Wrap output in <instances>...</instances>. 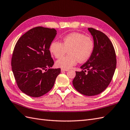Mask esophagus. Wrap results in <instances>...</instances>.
Segmentation results:
<instances>
[{"label": "esophagus", "instance_id": "obj_1", "mask_svg": "<svg viewBox=\"0 0 130 130\" xmlns=\"http://www.w3.org/2000/svg\"><path fill=\"white\" fill-rule=\"evenodd\" d=\"M68 69H61V71L62 72H63V71H68Z\"/></svg>", "mask_w": 130, "mask_h": 130}]
</instances>
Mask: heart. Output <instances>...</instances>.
<instances>
[{
    "mask_svg": "<svg viewBox=\"0 0 130 130\" xmlns=\"http://www.w3.org/2000/svg\"><path fill=\"white\" fill-rule=\"evenodd\" d=\"M93 49L92 38L78 32L71 33L65 36L61 43L54 41L50 45V51L56 59L62 57L68 51L69 55L56 62L57 67L64 69L71 68L78 61H85L92 55Z\"/></svg>",
    "mask_w": 130,
    "mask_h": 130,
    "instance_id": "heart-1",
    "label": "heart"
}]
</instances>
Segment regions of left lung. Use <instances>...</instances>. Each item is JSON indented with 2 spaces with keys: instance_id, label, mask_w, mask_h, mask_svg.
Returning a JSON list of instances; mask_svg holds the SVG:
<instances>
[{
  "instance_id": "1",
  "label": "left lung",
  "mask_w": 130,
  "mask_h": 130,
  "mask_svg": "<svg viewBox=\"0 0 130 130\" xmlns=\"http://www.w3.org/2000/svg\"><path fill=\"white\" fill-rule=\"evenodd\" d=\"M94 40V49L89 60L76 71L73 86L87 96L98 95L111 83L116 68L114 47L109 38L101 31L88 28Z\"/></svg>"
}]
</instances>
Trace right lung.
<instances>
[{
	"instance_id": "right-lung-1",
	"label": "right lung",
	"mask_w": 130,
	"mask_h": 130,
	"mask_svg": "<svg viewBox=\"0 0 130 130\" xmlns=\"http://www.w3.org/2000/svg\"><path fill=\"white\" fill-rule=\"evenodd\" d=\"M56 32L54 28L37 27L22 36L15 44L12 69L19 89L27 95L40 97L48 93L61 72L60 68L51 69L54 61L50 45Z\"/></svg>"
}]
</instances>
